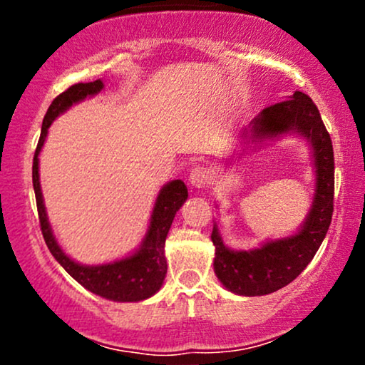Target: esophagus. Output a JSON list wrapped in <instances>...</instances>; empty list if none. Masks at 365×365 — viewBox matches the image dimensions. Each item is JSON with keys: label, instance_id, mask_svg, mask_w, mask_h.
<instances>
[{"label": "esophagus", "instance_id": "34e87169", "mask_svg": "<svg viewBox=\"0 0 365 365\" xmlns=\"http://www.w3.org/2000/svg\"><path fill=\"white\" fill-rule=\"evenodd\" d=\"M190 185L194 188H206L209 183H211V170L206 168V166H195L194 170L190 171Z\"/></svg>", "mask_w": 365, "mask_h": 365}]
</instances>
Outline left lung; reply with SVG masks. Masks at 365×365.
<instances>
[{"label": "left lung", "mask_w": 365, "mask_h": 365, "mask_svg": "<svg viewBox=\"0 0 365 365\" xmlns=\"http://www.w3.org/2000/svg\"><path fill=\"white\" fill-rule=\"evenodd\" d=\"M250 139L259 142L283 133H299L312 145L316 194L312 207L295 235L266 242L254 250H232L223 244L215 225V273L230 292L267 295L292 283L312 261L328 233L333 216L334 156L331 137L312 99L297 91L290 99L271 104L250 123ZM244 137H247V133Z\"/></svg>", "instance_id": "8db88e82"}]
</instances>
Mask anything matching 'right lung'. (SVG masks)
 <instances>
[{"mask_svg":"<svg viewBox=\"0 0 365 365\" xmlns=\"http://www.w3.org/2000/svg\"><path fill=\"white\" fill-rule=\"evenodd\" d=\"M104 87L103 81H94L87 83H75L54 98L51 106L48 108L43 120V130H41L39 142L32 161V183H34L37 212H39L41 232H43L44 242L48 245L53 257L65 267V271L77 279L83 288L103 297V299L115 300V302H139L153 297L166 276V259H165V242L173 223L177 211L185 202L188 192L182 180H173L166 183L159 190V195L154 204L153 215H150V225L145 238L142 240L140 249L128 257L115 261L110 264H99V266H82V264L72 261L54 238L51 226H49L48 215H46L43 192L39 183V153L43 149L46 135H48L49 125L58 115L68 110L75 103L82 101L87 96L98 94Z\"/></svg>","mask_w":365,"mask_h":365,"instance_id":"right-lung-1","label":"right lung"}]
</instances>
